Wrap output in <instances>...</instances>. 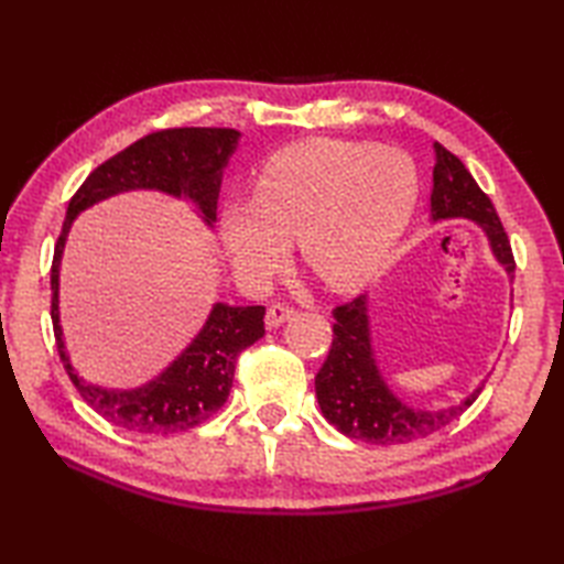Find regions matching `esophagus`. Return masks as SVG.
<instances>
[{
  "instance_id": "34e87169",
  "label": "esophagus",
  "mask_w": 564,
  "mask_h": 564,
  "mask_svg": "<svg viewBox=\"0 0 564 564\" xmlns=\"http://www.w3.org/2000/svg\"><path fill=\"white\" fill-rule=\"evenodd\" d=\"M292 316H294V308H292V306H286V304H272V306L268 308V314H265V328H268V330L280 328V325H282L284 321H290Z\"/></svg>"
}]
</instances>
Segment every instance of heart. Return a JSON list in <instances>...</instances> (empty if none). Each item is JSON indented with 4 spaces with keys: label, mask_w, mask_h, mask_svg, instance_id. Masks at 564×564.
Returning a JSON list of instances; mask_svg holds the SVG:
<instances>
[{
    "label": "heart",
    "mask_w": 564,
    "mask_h": 564,
    "mask_svg": "<svg viewBox=\"0 0 564 564\" xmlns=\"http://www.w3.org/2000/svg\"><path fill=\"white\" fill-rule=\"evenodd\" d=\"M415 164L393 149L306 140L274 152L250 199L221 212V239L234 272L262 286L296 239L306 268L333 292L377 278L417 205Z\"/></svg>",
    "instance_id": "obj_1"
}]
</instances>
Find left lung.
I'll return each mask as SVG.
<instances>
[{"label": "left lung", "mask_w": 564, "mask_h": 564, "mask_svg": "<svg viewBox=\"0 0 564 564\" xmlns=\"http://www.w3.org/2000/svg\"><path fill=\"white\" fill-rule=\"evenodd\" d=\"M432 219H468L485 231L492 256L514 280V256L497 212L468 169L434 142ZM333 345L316 373V398L323 417L349 440L395 446L424 440L454 422L478 398L475 388L460 403L440 410L410 408L388 388L371 347L369 296L361 294L333 311Z\"/></svg>", "instance_id": "1"}]
</instances>
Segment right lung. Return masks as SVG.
<instances>
[{
    "instance_id": "add662e5",
    "label": "right lung",
    "mask_w": 564,
    "mask_h": 564,
    "mask_svg": "<svg viewBox=\"0 0 564 564\" xmlns=\"http://www.w3.org/2000/svg\"><path fill=\"white\" fill-rule=\"evenodd\" d=\"M239 140L241 132L229 128H171L152 132L91 171L69 199L50 270L57 352L82 398L116 427L144 436H164L193 430L215 415L229 398L236 357L265 335V306L217 302L193 343L156 379L124 391L89 383L74 371L59 325V265L67 234L79 212L130 191L183 197L197 207L199 217L212 227L217 221L224 169Z\"/></svg>"
}]
</instances>
